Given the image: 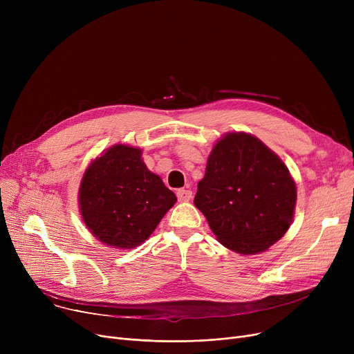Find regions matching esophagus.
<instances>
[{
	"label": "esophagus",
	"instance_id": "obj_1",
	"mask_svg": "<svg viewBox=\"0 0 354 354\" xmlns=\"http://www.w3.org/2000/svg\"><path fill=\"white\" fill-rule=\"evenodd\" d=\"M176 195H178V199L180 202H188V201L192 199V192L189 189H179L176 192Z\"/></svg>",
	"mask_w": 354,
	"mask_h": 354
}]
</instances>
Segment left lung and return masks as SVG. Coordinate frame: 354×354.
Wrapping results in <instances>:
<instances>
[{"mask_svg":"<svg viewBox=\"0 0 354 354\" xmlns=\"http://www.w3.org/2000/svg\"><path fill=\"white\" fill-rule=\"evenodd\" d=\"M295 201L284 162L258 138L231 132L212 147L194 203L222 245L251 255L284 236Z\"/></svg>","mask_w":354,"mask_h":354,"instance_id":"8db88e82","label":"left lung"}]
</instances>
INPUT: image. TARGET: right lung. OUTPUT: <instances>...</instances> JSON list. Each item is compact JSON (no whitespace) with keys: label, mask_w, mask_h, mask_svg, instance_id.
Instances as JSON below:
<instances>
[{"label":"right lung","mask_w":354,"mask_h":354,"mask_svg":"<svg viewBox=\"0 0 354 354\" xmlns=\"http://www.w3.org/2000/svg\"><path fill=\"white\" fill-rule=\"evenodd\" d=\"M176 195L146 167L139 147L115 145L86 169L79 207L88 231L103 244L129 250L156 230Z\"/></svg>","instance_id":"1"}]
</instances>
